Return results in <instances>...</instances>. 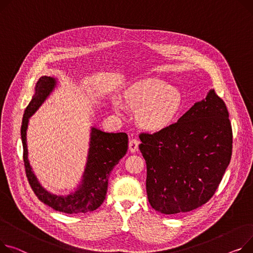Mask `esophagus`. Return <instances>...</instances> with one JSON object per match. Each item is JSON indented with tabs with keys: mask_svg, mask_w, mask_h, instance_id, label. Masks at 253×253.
Wrapping results in <instances>:
<instances>
[{
	"mask_svg": "<svg viewBox=\"0 0 253 253\" xmlns=\"http://www.w3.org/2000/svg\"><path fill=\"white\" fill-rule=\"evenodd\" d=\"M138 140L135 138H132L129 140V150L131 153H135L138 149Z\"/></svg>",
	"mask_w": 253,
	"mask_h": 253,
	"instance_id": "34e87169",
	"label": "esophagus"
}]
</instances>
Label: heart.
Instances as JSON below:
<instances>
[{
    "label": "heart",
    "instance_id": "obj_1",
    "mask_svg": "<svg viewBox=\"0 0 253 253\" xmlns=\"http://www.w3.org/2000/svg\"><path fill=\"white\" fill-rule=\"evenodd\" d=\"M180 91L159 78H146L133 84L124 93V106L137 110L138 123L151 131H160L172 124L180 109ZM122 103L114 100L115 110L124 111Z\"/></svg>",
    "mask_w": 253,
    "mask_h": 253
}]
</instances>
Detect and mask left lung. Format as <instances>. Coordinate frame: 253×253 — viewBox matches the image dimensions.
<instances>
[{"label":"left lung","instance_id":"8db88e82","mask_svg":"<svg viewBox=\"0 0 253 253\" xmlns=\"http://www.w3.org/2000/svg\"><path fill=\"white\" fill-rule=\"evenodd\" d=\"M146 193L159 212H187L206 205L230 164L233 131L224 100L212 89L180 119L155 133L141 132Z\"/></svg>","mask_w":253,"mask_h":253}]
</instances>
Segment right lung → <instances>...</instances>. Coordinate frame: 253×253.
Returning <instances> with one entry per match:
<instances>
[{"instance_id": "obj_1", "label": "right lung", "mask_w": 253, "mask_h": 253, "mask_svg": "<svg viewBox=\"0 0 253 253\" xmlns=\"http://www.w3.org/2000/svg\"><path fill=\"white\" fill-rule=\"evenodd\" d=\"M55 85L56 80L54 78L41 77L37 83L36 93L24 111L21 139L25 173L32 191L44 205L64 213H86L99 208L106 199L110 174L127 153L128 135L124 132L107 133L92 128L88 161L79 188L75 193L67 196L48 193L38 182L28 163L26 129L29 117L40 108Z\"/></svg>"}]
</instances>
